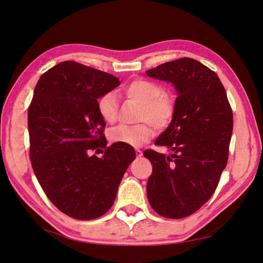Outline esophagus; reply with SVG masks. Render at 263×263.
<instances>
[{
  "mask_svg": "<svg viewBox=\"0 0 263 263\" xmlns=\"http://www.w3.org/2000/svg\"><path fill=\"white\" fill-rule=\"evenodd\" d=\"M136 156H137V158H140L142 156V151L139 149H136Z\"/></svg>",
  "mask_w": 263,
  "mask_h": 263,
  "instance_id": "esophagus-1",
  "label": "esophagus"
}]
</instances>
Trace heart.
I'll use <instances>...</instances> for the list:
<instances>
[{
	"instance_id": "1",
	"label": "heart",
	"mask_w": 263,
	"mask_h": 263,
	"mask_svg": "<svg viewBox=\"0 0 263 263\" xmlns=\"http://www.w3.org/2000/svg\"><path fill=\"white\" fill-rule=\"evenodd\" d=\"M123 93L140 104L139 121H148L157 129H164L170 125L176 105L171 95L164 93L160 85L139 79L126 84ZM98 112L108 124L116 121L117 101L113 93H106L99 99ZM154 133L153 126L144 122L135 126H117L109 132L108 138L114 144L138 147L153 137Z\"/></svg>"
}]
</instances>
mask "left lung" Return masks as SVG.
<instances>
[{
  "mask_svg": "<svg viewBox=\"0 0 263 263\" xmlns=\"http://www.w3.org/2000/svg\"><path fill=\"white\" fill-rule=\"evenodd\" d=\"M177 91L170 125L155 144L169 156L146 150L153 164L147 182L149 203L163 217L179 219L208 202L228 160L233 112L218 76L200 61L181 58L146 71Z\"/></svg>",
  "mask_w": 263,
  "mask_h": 263,
  "instance_id": "left-lung-1",
  "label": "left lung"
}]
</instances>
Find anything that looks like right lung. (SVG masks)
<instances>
[{
  "mask_svg": "<svg viewBox=\"0 0 263 263\" xmlns=\"http://www.w3.org/2000/svg\"><path fill=\"white\" fill-rule=\"evenodd\" d=\"M119 84L116 77L74 61L58 63L36 84L28 108L31 166L47 197L72 218L105 214L136 158L124 144L107 147L102 157L90 155L107 145L98 99Z\"/></svg>",
  "mask_w": 263,
  "mask_h": 263,
  "instance_id": "obj_1",
  "label": "right lung"
}]
</instances>
